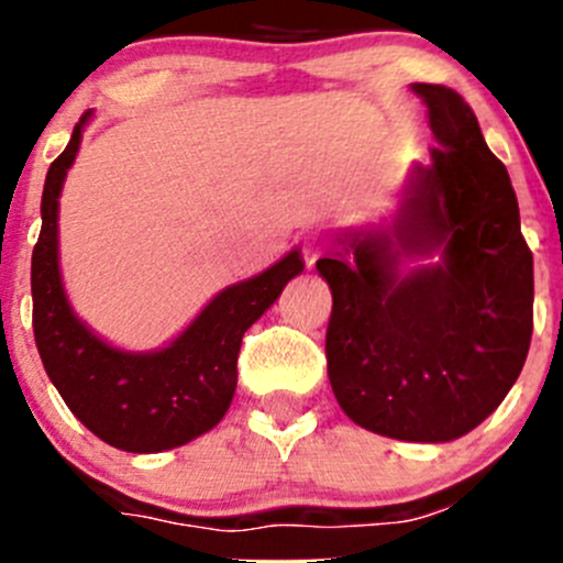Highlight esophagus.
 Masks as SVG:
<instances>
[{
    "mask_svg": "<svg viewBox=\"0 0 563 563\" xmlns=\"http://www.w3.org/2000/svg\"><path fill=\"white\" fill-rule=\"evenodd\" d=\"M321 250H323V242L316 240V236H308V240L302 242V255H305V264H308V269L310 266H316Z\"/></svg>",
    "mask_w": 563,
    "mask_h": 563,
    "instance_id": "esophagus-1",
    "label": "esophagus"
}]
</instances>
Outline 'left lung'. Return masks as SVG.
Segmentation results:
<instances>
[{"instance_id":"8db88e82","label":"left lung","mask_w":563,"mask_h":563,"mask_svg":"<svg viewBox=\"0 0 563 563\" xmlns=\"http://www.w3.org/2000/svg\"><path fill=\"white\" fill-rule=\"evenodd\" d=\"M411 89L428 106L430 163L406 179L395 218L345 231L316 269L332 288L327 371L340 408L371 433L441 444L485 422L523 371L533 255L471 106L441 84Z\"/></svg>"}]
</instances>
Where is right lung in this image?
Wrapping results in <instances>:
<instances>
[{"mask_svg":"<svg viewBox=\"0 0 563 563\" xmlns=\"http://www.w3.org/2000/svg\"><path fill=\"white\" fill-rule=\"evenodd\" d=\"M87 119L45 174L43 229L32 250V327L51 384L81 424L117 450L152 455L198 439L225 417L242 334L305 264L291 250L261 275L223 288L166 349H113L73 313L59 272V192Z\"/></svg>","mask_w":563,"mask_h":563,"instance_id":"1","label":"right lung"}]
</instances>
